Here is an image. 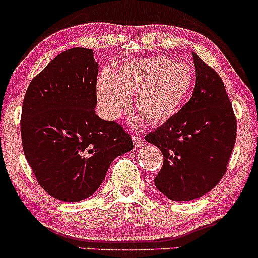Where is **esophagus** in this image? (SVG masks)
<instances>
[{"label": "esophagus", "mask_w": 258, "mask_h": 258, "mask_svg": "<svg viewBox=\"0 0 258 258\" xmlns=\"http://www.w3.org/2000/svg\"><path fill=\"white\" fill-rule=\"evenodd\" d=\"M134 144H135V147L140 148V147H142L144 144V141L140 137V136H134Z\"/></svg>", "instance_id": "obj_1"}]
</instances>
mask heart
Wrapping results in <instances>:
<instances>
[{
    "label": "heart",
    "mask_w": 258,
    "mask_h": 258,
    "mask_svg": "<svg viewBox=\"0 0 258 258\" xmlns=\"http://www.w3.org/2000/svg\"><path fill=\"white\" fill-rule=\"evenodd\" d=\"M192 84L194 71L186 62L163 56L138 58L121 64L115 75L103 71L97 79V98L104 114L117 118L130 106V94H136L142 118L159 124L180 111Z\"/></svg>",
    "instance_id": "1"
}]
</instances>
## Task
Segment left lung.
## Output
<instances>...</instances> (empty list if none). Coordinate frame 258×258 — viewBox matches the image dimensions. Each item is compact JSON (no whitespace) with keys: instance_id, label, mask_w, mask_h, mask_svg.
<instances>
[{"instance_id":"1","label":"left lung","mask_w":258,"mask_h":258,"mask_svg":"<svg viewBox=\"0 0 258 258\" xmlns=\"http://www.w3.org/2000/svg\"><path fill=\"white\" fill-rule=\"evenodd\" d=\"M194 94L171 120L146 136L164 155L155 187L172 201L202 197L225 174L236 140V118L224 83L196 53Z\"/></svg>"}]
</instances>
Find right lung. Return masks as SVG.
Wrapping results in <instances>:
<instances>
[{
    "label": "right lung",
    "mask_w": 258,
    "mask_h": 258,
    "mask_svg": "<svg viewBox=\"0 0 258 258\" xmlns=\"http://www.w3.org/2000/svg\"><path fill=\"white\" fill-rule=\"evenodd\" d=\"M98 70L93 50H66L33 78L23 100L25 158L39 185L64 202L92 196L112 160L134 148L120 124L95 114Z\"/></svg>",
    "instance_id": "add662e5"
}]
</instances>
